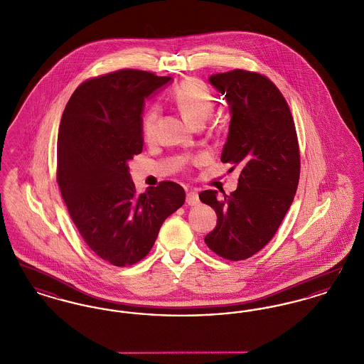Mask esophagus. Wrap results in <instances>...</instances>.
Listing matches in <instances>:
<instances>
[{
	"label": "esophagus",
	"instance_id": "1",
	"mask_svg": "<svg viewBox=\"0 0 364 364\" xmlns=\"http://www.w3.org/2000/svg\"><path fill=\"white\" fill-rule=\"evenodd\" d=\"M199 203V195L195 191H190L187 193V205L188 206H196Z\"/></svg>",
	"mask_w": 364,
	"mask_h": 364
}]
</instances>
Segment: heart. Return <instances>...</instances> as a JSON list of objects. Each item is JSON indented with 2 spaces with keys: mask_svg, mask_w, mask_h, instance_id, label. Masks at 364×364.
<instances>
[{
  "mask_svg": "<svg viewBox=\"0 0 364 364\" xmlns=\"http://www.w3.org/2000/svg\"><path fill=\"white\" fill-rule=\"evenodd\" d=\"M173 102L186 120L195 125L205 122L214 107V100L206 85L198 79H187L174 90ZM156 110L151 107L143 117L141 132L144 139H151L156 128Z\"/></svg>",
  "mask_w": 364,
  "mask_h": 364,
  "instance_id": "1",
  "label": "heart"
}]
</instances>
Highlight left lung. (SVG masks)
<instances>
[{"mask_svg": "<svg viewBox=\"0 0 364 364\" xmlns=\"http://www.w3.org/2000/svg\"><path fill=\"white\" fill-rule=\"evenodd\" d=\"M208 82L230 113L221 161L240 166L242 173L236 191L223 200L217 191L199 193L217 214L205 242L225 259H247L273 239L294 202L300 176L294 117L277 87L259 73L229 70Z\"/></svg>", "mask_w": 364, "mask_h": 364, "instance_id": "8db88e82", "label": "left lung"}]
</instances>
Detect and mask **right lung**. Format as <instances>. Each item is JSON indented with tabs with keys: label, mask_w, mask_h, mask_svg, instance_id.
Wrapping results in <instances>:
<instances>
[{
	"label": "right lung",
	"mask_w": 364,
	"mask_h": 364,
	"mask_svg": "<svg viewBox=\"0 0 364 364\" xmlns=\"http://www.w3.org/2000/svg\"><path fill=\"white\" fill-rule=\"evenodd\" d=\"M172 77L122 70L87 80L64 109L57 140V181L87 245L114 266L153 248L164 221L186 202L184 188L162 181L136 193L128 162L143 150L144 100Z\"/></svg>",
	"instance_id": "add662e5"
}]
</instances>
